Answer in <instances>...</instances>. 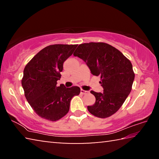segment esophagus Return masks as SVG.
Listing matches in <instances>:
<instances>
[{"label": "esophagus", "instance_id": "obj_1", "mask_svg": "<svg viewBox=\"0 0 159 159\" xmlns=\"http://www.w3.org/2000/svg\"><path fill=\"white\" fill-rule=\"evenodd\" d=\"M88 93V91L86 90H80V94H82V95H85V94H86Z\"/></svg>", "mask_w": 159, "mask_h": 159}]
</instances>
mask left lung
Here are the masks:
<instances>
[{"label": "left lung", "instance_id": "1", "mask_svg": "<svg viewBox=\"0 0 159 159\" xmlns=\"http://www.w3.org/2000/svg\"><path fill=\"white\" fill-rule=\"evenodd\" d=\"M74 55L85 61L91 74L100 76L103 93H90L96 101L88 106L90 114L104 118L115 114L130 94L134 74L130 61L116 48L105 43H89L79 45Z\"/></svg>", "mask_w": 159, "mask_h": 159}]
</instances>
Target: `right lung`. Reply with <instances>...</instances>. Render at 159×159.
<instances>
[{"mask_svg": "<svg viewBox=\"0 0 159 159\" xmlns=\"http://www.w3.org/2000/svg\"><path fill=\"white\" fill-rule=\"evenodd\" d=\"M78 45L55 44L38 52L24 69L21 85L26 100L36 114L45 119L56 121L68 113L70 102L79 95L78 86H57L63 64Z\"/></svg>", "mask_w": 159, "mask_h": 159, "instance_id": "right-lung-1", "label": "right lung"}]
</instances>
